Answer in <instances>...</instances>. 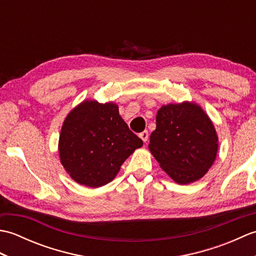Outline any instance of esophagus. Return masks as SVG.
Segmentation results:
<instances>
[{"instance_id":"esophagus-1","label":"esophagus","mask_w":256,"mask_h":256,"mask_svg":"<svg viewBox=\"0 0 256 256\" xmlns=\"http://www.w3.org/2000/svg\"><path fill=\"white\" fill-rule=\"evenodd\" d=\"M140 138L143 140L144 143H146L148 140V131H144L142 133H140Z\"/></svg>"}]
</instances>
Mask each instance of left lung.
I'll return each mask as SVG.
<instances>
[{
    "label": "left lung",
    "mask_w": 256,
    "mask_h": 256,
    "mask_svg": "<svg viewBox=\"0 0 256 256\" xmlns=\"http://www.w3.org/2000/svg\"><path fill=\"white\" fill-rule=\"evenodd\" d=\"M148 148L160 166L178 184L198 180L214 164L218 136L214 124L194 103L162 106Z\"/></svg>",
    "instance_id": "1"
}]
</instances>
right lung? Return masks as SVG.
I'll list each match as a JSON object with an SVG mask.
<instances>
[{
  "label": "right lung",
  "mask_w": 256,
  "mask_h": 256,
  "mask_svg": "<svg viewBox=\"0 0 256 256\" xmlns=\"http://www.w3.org/2000/svg\"><path fill=\"white\" fill-rule=\"evenodd\" d=\"M142 145L116 104L86 101L64 120L59 155L74 180L96 188L113 180L124 160Z\"/></svg>",
  "instance_id": "1"
}]
</instances>
